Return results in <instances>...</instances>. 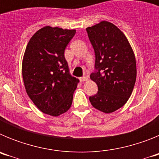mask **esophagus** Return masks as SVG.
<instances>
[{
    "instance_id": "obj_1",
    "label": "esophagus",
    "mask_w": 159,
    "mask_h": 159,
    "mask_svg": "<svg viewBox=\"0 0 159 159\" xmlns=\"http://www.w3.org/2000/svg\"><path fill=\"white\" fill-rule=\"evenodd\" d=\"M88 76H84V77H81L80 78L81 82H85V81H88Z\"/></svg>"
}]
</instances>
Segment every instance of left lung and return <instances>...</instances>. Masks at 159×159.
<instances>
[{
  "instance_id": "1",
  "label": "left lung",
  "mask_w": 159,
  "mask_h": 159,
  "mask_svg": "<svg viewBox=\"0 0 159 159\" xmlns=\"http://www.w3.org/2000/svg\"><path fill=\"white\" fill-rule=\"evenodd\" d=\"M86 30L98 71L90 75L98 92L89 100L97 110L112 113L127 102L134 89L137 75L134 51L124 33L111 22L102 20Z\"/></svg>"
}]
</instances>
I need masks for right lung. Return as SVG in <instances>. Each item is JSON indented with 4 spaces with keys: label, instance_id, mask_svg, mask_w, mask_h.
<instances>
[{
    "label": "right lung",
    "instance_id": "add662e5",
    "mask_svg": "<svg viewBox=\"0 0 159 159\" xmlns=\"http://www.w3.org/2000/svg\"><path fill=\"white\" fill-rule=\"evenodd\" d=\"M75 29L45 26L31 37L22 60L25 91L43 113L57 116L69 110L80 82L71 75L64 50Z\"/></svg>",
    "mask_w": 159,
    "mask_h": 159
}]
</instances>
